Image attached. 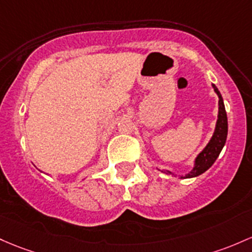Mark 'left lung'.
Listing matches in <instances>:
<instances>
[{
    "mask_svg": "<svg viewBox=\"0 0 252 252\" xmlns=\"http://www.w3.org/2000/svg\"><path fill=\"white\" fill-rule=\"evenodd\" d=\"M215 93L219 96V115H218V121L217 126H215L214 134H213L211 141L208 142V145L204 147V149L196 157L195 159V165L193 168L190 171L188 175L184 177L181 176V178H192V177H197L202 175L203 172H206L209 167L212 166L215 162V160L219 157L221 149L223 148L226 143V139H227V115H226L225 105H223L222 96H221L219 90L217 88V86L213 85ZM165 172V171H161ZM167 173H172L170 171H167Z\"/></svg>",
    "mask_w": 252,
    "mask_h": 252,
    "instance_id": "left-lung-1",
    "label": "left lung"
}]
</instances>
